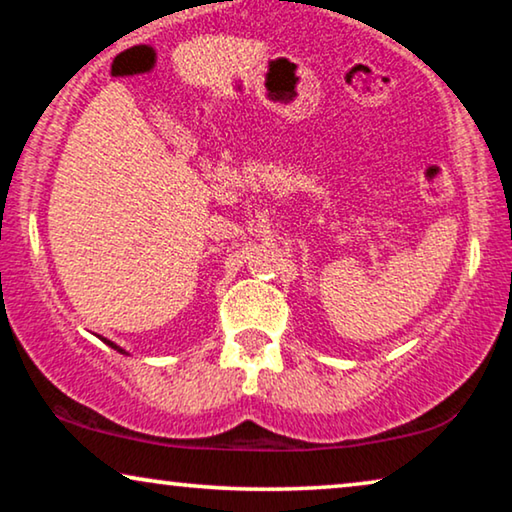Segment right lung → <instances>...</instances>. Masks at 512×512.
I'll use <instances>...</instances> for the list:
<instances>
[{
  "label": "right lung",
  "instance_id": "right-lung-1",
  "mask_svg": "<svg viewBox=\"0 0 512 512\" xmlns=\"http://www.w3.org/2000/svg\"><path fill=\"white\" fill-rule=\"evenodd\" d=\"M107 345H109V347H114V349H116V352H121V354H125L121 347H118V345H114V342H109V340H107Z\"/></svg>",
  "mask_w": 512,
  "mask_h": 512
}]
</instances>
